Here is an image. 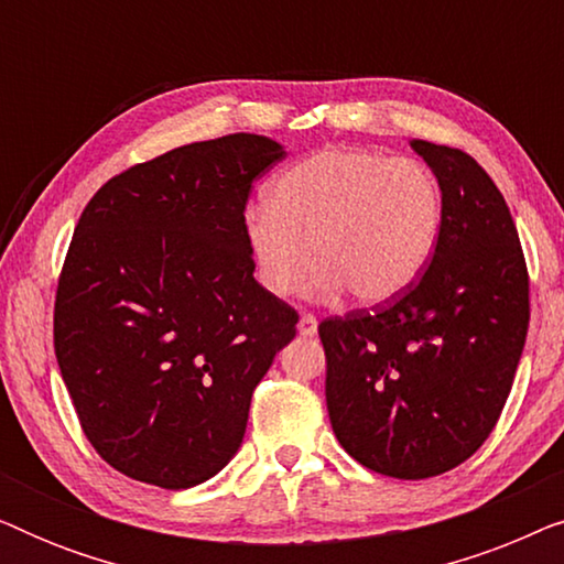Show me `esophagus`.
Listing matches in <instances>:
<instances>
[{
  "instance_id": "obj_1",
  "label": "esophagus",
  "mask_w": 564,
  "mask_h": 564,
  "mask_svg": "<svg viewBox=\"0 0 564 564\" xmlns=\"http://www.w3.org/2000/svg\"><path fill=\"white\" fill-rule=\"evenodd\" d=\"M297 330H300V336H305V338H311V336L318 334V321H315V315H311V313L300 315Z\"/></svg>"
}]
</instances>
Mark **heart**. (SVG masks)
Listing matches in <instances>:
<instances>
[{"label": "heart", "instance_id": "heart-1", "mask_svg": "<svg viewBox=\"0 0 564 564\" xmlns=\"http://www.w3.org/2000/svg\"><path fill=\"white\" fill-rule=\"evenodd\" d=\"M444 223V189L419 159L372 149H323L276 176L269 203L243 213L259 282L276 297L311 282L318 297L349 290L388 303L423 274Z\"/></svg>", "mask_w": 564, "mask_h": 564}]
</instances>
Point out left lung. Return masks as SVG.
Returning a JSON list of instances; mask_svg holds the SVG:
<instances>
[{
	"mask_svg": "<svg viewBox=\"0 0 564 564\" xmlns=\"http://www.w3.org/2000/svg\"><path fill=\"white\" fill-rule=\"evenodd\" d=\"M444 189L442 236L405 292L321 321L338 444L398 480L449 473L485 444L529 330V269L503 195L459 149L413 141Z\"/></svg>",
	"mask_w": 564,
	"mask_h": 564,
	"instance_id": "obj_1",
	"label": "left lung"
}]
</instances>
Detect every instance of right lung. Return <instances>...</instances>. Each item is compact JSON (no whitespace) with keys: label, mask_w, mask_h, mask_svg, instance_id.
Here are the masks:
<instances>
[{"label":"right lung","mask_w":564,"mask_h":564,"mask_svg":"<svg viewBox=\"0 0 564 564\" xmlns=\"http://www.w3.org/2000/svg\"><path fill=\"white\" fill-rule=\"evenodd\" d=\"M282 159L251 133L182 145L105 182L76 223L53 346L84 436L133 480L182 490L226 467L295 336L243 236L251 182Z\"/></svg>","instance_id":"obj_1"}]
</instances>
